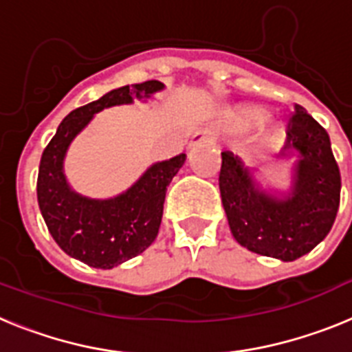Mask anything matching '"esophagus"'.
<instances>
[{
  "mask_svg": "<svg viewBox=\"0 0 352 352\" xmlns=\"http://www.w3.org/2000/svg\"><path fill=\"white\" fill-rule=\"evenodd\" d=\"M217 142V138H214V133L210 132V130H199L192 135V141L188 144V148H199V146H214Z\"/></svg>",
  "mask_w": 352,
  "mask_h": 352,
  "instance_id": "1",
  "label": "esophagus"
}]
</instances>
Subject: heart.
Returning <instances> with one entry per match:
<instances>
[{
	"mask_svg": "<svg viewBox=\"0 0 352 352\" xmlns=\"http://www.w3.org/2000/svg\"><path fill=\"white\" fill-rule=\"evenodd\" d=\"M264 116V109L256 104L223 105L219 111V123L227 130H245L256 123L254 142L259 148H276L284 141V129Z\"/></svg>",
	"mask_w": 352,
	"mask_h": 352,
	"instance_id": "heart-1",
	"label": "heart"
}]
</instances>
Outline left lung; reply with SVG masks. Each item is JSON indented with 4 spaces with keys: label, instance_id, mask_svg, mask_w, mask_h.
<instances>
[{
    "label": "left lung",
    "instance_id": "left-lung-1",
    "mask_svg": "<svg viewBox=\"0 0 352 352\" xmlns=\"http://www.w3.org/2000/svg\"><path fill=\"white\" fill-rule=\"evenodd\" d=\"M289 120L282 160H294L291 188L266 190L231 151L222 153L220 195L241 247L284 263L296 261L331 231L340 204V170L329 135L301 105Z\"/></svg>",
    "mask_w": 352,
    "mask_h": 352
}]
</instances>
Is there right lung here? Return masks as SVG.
I'll list each match as a JSON object with an SVG mask.
<instances>
[{
  "instance_id": "obj_1",
  "label": "right lung",
  "mask_w": 352,
  "mask_h": 352,
  "mask_svg": "<svg viewBox=\"0 0 352 352\" xmlns=\"http://www.w3.org/2000/svg\"><path fill=\"white\" fill-rule=\"evenodd\" d=\"M164 88L160 80H146L105 93L98 100L72 111L43 149L36 197L45 226L65 254L91 268L111 270L153 243L167 186L183 167L186 155L149 166L130 188L114 197L91 199L68 185L65 176L68 148L96 113L133 100L146 102Z\"/></svg>"
}]
</instances>
